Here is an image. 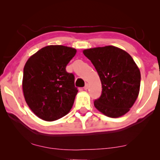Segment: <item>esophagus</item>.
<instances>
[{"label":"esophagus","instance_id":"1","mask_svg":"<svg viewBox=\"0 0 160 160\" xmlns=\"http://www.w3.org/2000/svg\"><path fill=\"white\" fill-rule=\"evenodd\" d=\"M89 88V84L88 83H86V84H85V86H84V89H87Z\"/></svg>","mask_w":160,"mask_h":160}]
</instances>
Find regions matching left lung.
I'll return each instance as SVG.
<instances>
[{"label": "left lung", "mask_w": 160, "mask_h": 160, "mask_svg": "<svg viewBox=\"0 0 160 160\" xmlns=\"http://www.w3.org/2000/svg\"><path fill=\"white\" fill-rule=\"evenodd\" d=\"M83 53L101 81L102 94L94 101L95 108L111 118L128 113L138 98L141 85V72L132 57L113 46L90 48Z\"/></svg>", "instance_id": "1"}]
</instances>
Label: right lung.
Instances as JSON below:
<instances>
[{"instance_id":"obj_1","label":"right lung","mask_w":160,"mask_h":160,"mask_svg":"<svg viewBox=\"0 0 160 160\" xmlns=\"http://www.w3.org/2000/svg\"><path fill=\"white\" fill-rule=\"evenodd\" d=\"M76 49L62 45L43 47L30 57L23 71L22 91L35 115L47 122L69 113L78 92L74 76L65 70Z\"/></svg>"}]
</instances>
